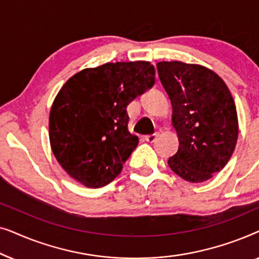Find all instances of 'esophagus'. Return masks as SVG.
<instances>
[{
    "label": "esophagus",
    "instance_id": "34e87169",
    "mask_svg": "<svg viewBox=\"0 0 259 259\" xmlns=\"http://www.w3.org/2000/svg\"><path fill=\"white\" fill-rule=\"evenodd\" d=\"M158 134L154 133V134H151V136H145V140L148 141V143H154L155 139H157Z\"/></svg>",
    "mask_w": 259,
    "mask_h": 259
}]
</instances>
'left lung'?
<instances>
[{
  "instance_id": "obj_1",
  "label": "left lung",
  "mask_w": 259,
  "mask_h": 259,
  "mask_svg": "<svg viewBox=\"0 0 259 259\" xmlns=\"http://www.w3.org/2000/svg\"><path fill=\"white\" fill-rule=\"evenodd\" d=\"M157 68L179 139L167 164L187 182H206L224 168L236 147L238 119L231 93L206 67L162 61Z\"/></svg>"
}]
</instances>
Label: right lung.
<instances>
[{"instance_id":"1","label":"right lung","mask_w":259,"mask_h":259,"mask_svg":"<svg viewBox=\"0 0 259 259\" xmlns=\"http://www.w3.org/2000/svg\"><path fill=\"white\" fill-rule=\"evenodd\" d=\"M150 62L105 63L73 75L49 114L52 151L73 179L99 189L113 182L138 145L127 105L154 84Z\"/></svg>"}]
</instances>
